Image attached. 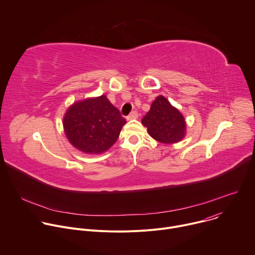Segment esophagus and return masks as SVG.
Wrapping results in <instances>:
<instances>
[{
	"instance_id": "esophagus-1",
	"label": "esophagus",
	"mask_w": 255,
	"mask_h": 255,
	"mask_svg": "<svg viewBox=\"0 0 255 255\" xmlns=\"http://www.w3.org/2000/svg\"><path fill=\"white\" fill-rule=\"evenodd\" d=\"M138 117V113L136 112V111H133V112H131L128 116H127V120H132V119H136Z\"/></svg>"
}]
</instances>
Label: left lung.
<instances>
[{
  "mask_svg": "<svg viewBox=\"0 0 255 255\" xmlns=\"http://www.w3.org/2000/svg\"><path fill=\"white\" fill-rule=\"evenodd\" d=\"M142 124L147 127L152 138L162 143H175L185 136L186 122L183 115L162 96L152 103L150 111L142 119Z\"/></svg>",
  "mask_w": 255,
  "mask_h": 255,
  "instance_id": "left-lung-1",
  "label": "left lung"
}]
</instances>
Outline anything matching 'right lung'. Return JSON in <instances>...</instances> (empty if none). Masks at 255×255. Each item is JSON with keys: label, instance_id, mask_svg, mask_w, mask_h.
Masks as SVG:
<instances>
[{"label": "right lung", "instance_id": "1", "mask_svg": "<svg viewBox=\"0 0 255 255\" xmlns=\"http://www.w3.org/2000/svg\"><path fill=\"white\" fill-rule=\"evenodd\" d=\"M126 120L106 96L72 105L63 119L69 142L86 153H102L118 139Z\"/></svg>", "mask_w": 255, "mask_h": 255}]
</instances>
